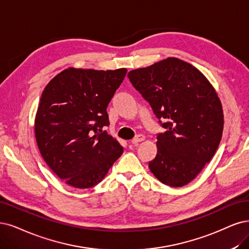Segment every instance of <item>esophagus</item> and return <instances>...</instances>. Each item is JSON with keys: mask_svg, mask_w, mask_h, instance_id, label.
Instances as JSON below:
<instances>
[{"mask_svg": "<svg viewBox=\"0 0 249 249\" xmlns=\"http://www.w3.org/2000/svg\"><path fill=\"white\" fill-rule=\"evenodd\" d=\"M143 140H144V136H143L142 134H139L137 136H135L134 139L131 141V143H132V144H134V145H136L137 143L141 142H142Z\"/></svg>", "mask_w": 249, "mask_h": 249, "instance_id": "34e87169", "label": "esophagus"}]
</instances>
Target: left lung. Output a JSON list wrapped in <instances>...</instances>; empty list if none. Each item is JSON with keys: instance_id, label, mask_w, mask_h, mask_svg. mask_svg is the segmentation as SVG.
I'll use <instances>...</instances> for the list:
<instances>
[{"instance_id": "obj_1", "label": "left lung", "mask_w": 249, "mask_h": 249, "mask_svg": "<svg viewBox=\"0 0 249 249\" xmlns=\"http://www.w3.org/2000/svg\"><path fill=\"white\" fill-rule=\"evenodd\" d=\"M127 77L166 129L157 134L151 171L165 185L186 186L213 159L222 140L224 114L215 90L199 70L174 57Z\"/></svg>"}]
</instances>
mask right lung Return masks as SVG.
<instances>
[{
	"instance_id": "right-lung-1",
	"label": "right lung",
	"mask_w": 249,
	"mask_h": 249,
	"mask_svg": "<svg viewBox=\"0 0 249 249\" xmlns=\"http://www.w3.org/2000/svg\"><path fill=\"white\" fill-rule=\"evenodd\" d=\"M126 72L70 68L43 91L35 122L36 143L51 170L73 188L96 186L123 153L103 128L109 125L107 107Z\"/></svg>"
}]
</instances>
